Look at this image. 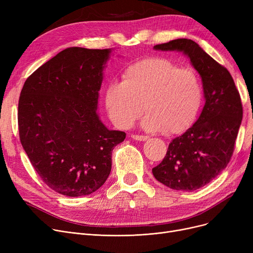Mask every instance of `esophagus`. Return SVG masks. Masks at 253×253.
Masks as SVG:
<instances>
[{
	"mask_svg": "<svg viewBox=\"0 0 253 253\" xmlns=\"http://www.w3.org/2000/svg\"><path fill=\"white\" fill-rule=\"evenodd\" d=\"M131 138L134 140H138V141H145L148 140L150 137L147 135H135V134H131Z\"/></svg>",
	"mask_w": 253,
	"mask_h": 253,
	"instance_id": "obj_1",
	"label": "esophagus"
}]
</instances>
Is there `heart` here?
<instances>
[{"instance_id": "b5f03b06", "label": "heart", "mask_w": 253, "mask_h": 253, "mask_svg": "<svg viewBox=\"0 0 253 253\" xmlns=\"http://www.w3.org/2000/svg\"><path fill=\"white\" fill-rule=\"evenodd\" d=\"M121 78V82L110 83L104 91L106 111L120 128L131 127L145 109L144 130L177 134L194 123L200 111L203 87L192 68L150 57L126 66Z\"/></svg>"}]
</instances>
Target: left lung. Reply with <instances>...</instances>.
<instances>
[{"label": "left lung", "instance_id": "1", "mask_svg": "<svg viewBox=\"0 0 253 253\" xmlns=\"http://www.w3.org/2000/svg\"><path fill=\"white\" fill-rule=\"evenodd\" d=\"M154 49L181 52L202 79L205 104L200 116L169 143L163 161L152 169L166 187L192 192L214 179L231 160L243 117L240 94L229 71L192 40H172Z\"/></svg>", "mask_w": 253, "mask_h": 253}]
</instances>
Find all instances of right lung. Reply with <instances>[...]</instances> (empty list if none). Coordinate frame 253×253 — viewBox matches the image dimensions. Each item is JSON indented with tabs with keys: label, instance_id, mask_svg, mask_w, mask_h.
Listing matches in <instances>:
<instances>
[{
	"label": "right lung",
	"instance_id": "1",
	"mask_svg": "<svg viewBox=\"0 0 253 253\" xmlns=\"http://www.w3.org/2000/svg\"><path fill=\"white\" fill-rule=\"evenodd\" d=\"M112 49L70 47L34 72L18 102L22 148L39 176L69 197L90 195L108 179L112 152L124 141L97 113Z\"/></svg>",
	"mask_w": 253,
	"mask_h": 253
}]
</instances>
